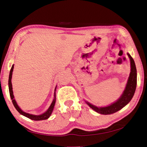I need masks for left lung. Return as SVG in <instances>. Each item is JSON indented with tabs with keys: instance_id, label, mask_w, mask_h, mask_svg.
<instances>
[{
	"instance_id": "left-lung-1",
	"label": "left lung",
	"mask_w": 147,
	"mask_h": 147,
	"mask_svg": "<svg viewBox=\"0 0 147 147\" xmlns=\"http://www.w3.org/2000/svg\"><path fill=\"white\" fill-rule=\"evenodd\" d=\"M127 55L130 60V73L126 84V87L120 98L115 102L112 103V104L106 107H96L85 100V103L96 112L103 114V115H110V114L114 113L123 108L133 98L136 87H137V69H136L135 63L133 58L128 53H127Z\"/></svg>"
}]
</instances>
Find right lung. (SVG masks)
<instances>
[{"mask_svg":"<svg viewBox=\"0 0 147 147\" xmlns=\"http://www.w3.org/2000/svg\"><path fill=\"white\" fill-rule=\"evenodd\" d=\"M13 64L12 66L11 69H10V74H9V93H10V98H11L12 102L13 104V106L15 107V108L16 109V110L19 112L21 115H22L25 117H26L28 119H30L32 120H35V121H39V120H46L49 119L50 117V116L51 115V114L53 112V108H54V106L55 104V101H56V95H55V90H56V88L57 86L55 87V92H54V98H53V101L52 102V103L50 105V107H49V109H47V110L44 113H43L42 114H40V115H33V114H30L28 113H26L24 112L23 110H22L20 107H19V105H17V103L16 101L15 98H14V95L13 94V90H12V82H11V79H12V71L13 70Z\"/></svg>","mask_w":147,"mask_h":147,"instance_id":"add662e5","label":"right lung"}]
</instances>
